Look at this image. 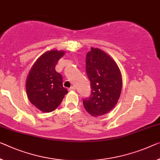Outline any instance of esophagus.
<instances>
[{
	"mask_svg": "<svg viewBox=\"0 0 160 160\" xmlns=\"http://www.w3.org/2000/svg\"><path fill=\"white\" fill-rule=\"evenodd\" d=\"M76 90V87H72L69 88V91H75Z\"/></svg>",
	"mask_w": 160,
	"mask_h": 160,
	"instance_id": "obj_1",
	"label": "esophagus"
}]
</instances>
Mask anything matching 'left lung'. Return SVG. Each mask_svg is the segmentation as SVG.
<instances>
[{"mask_svg":"<svg viewBox=\"0 0 160 160\" xmlns=\"http://www.w3.org/2000/svg\"><path fill=\"white\" fill-rule=\"evenodd\" d=\"M86 71L92 87V94L83 100L88 114L104 115L117 104L122 88V77L114 59L97 48H91L86 58Z\"/></svg>","mask_w":160,"mask_h":160,"instance_id":"left-lung-1","label":"left lung"}]
</instances>
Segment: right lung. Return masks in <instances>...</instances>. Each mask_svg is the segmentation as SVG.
Instances as JSON below:
<instances>
[{
  "label": "right lung",
  "instance_id": "right-lung-1",
  "mask_svg": "<svg viewBox=\"0 0 160 160\" xmlns=\"http://www.w3.org/2000/svg\"><path fill=\"white\" fill-rule=\"evenodd\" d=\"M64 53L63 51H46L33 63L27 77V97L32 104L43 112L55 110L68 93L63 87L62 77L55 69Z\"/></svg>",
  "mask_w": 160,
  "mask_h": 160
}]
</instances>
